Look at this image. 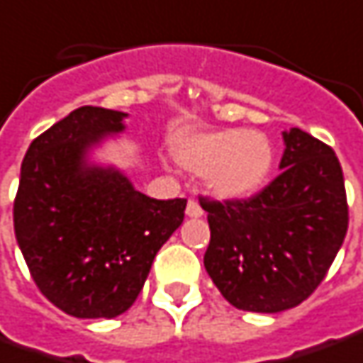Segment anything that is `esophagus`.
Instances as JSON below:
<instances>
[{
    "mask_svg": "<svg viewBox=\"0 0 363 363\" xmlns=\"http://www.w3.org/2000/svg\"><path fill=\"white\" fill-rule=\"evenodd\" d=\"M186 217H191V219L203 217V208H201V205H199L196 201H189V203H186Z\"/></svg>",
    "mask_w": 363,
    "mask_h": 363,
    "instance_id": "obj_1",
    "label": "esophagus"
}]
</instances>
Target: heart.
I'll return each instance as SVG.
<instances>
[{"label": "heart", "mask_w": 363, "mask_h": 363, "mask_svg": "<svg viewBox=\"0 0 363 363\" xmlns=\"http://www.w3.org/2000/svg\"><path fill=\"white\" fill-rule=\"evenodd\" d=\"M174 162L193 174H203L206 191L225 201L255 194L271 174L273 148L255 130L186 132L170 144Z\"/></svg>", "instance_id": "heart-1"}]
</instances>
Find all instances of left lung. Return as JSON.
Segmentation results:
<instances>
[{
	"label": "left lung",
	"mask_w": 363,
	"mask_h": 363,
	"mask_svg": "<svg viewBox=\"0 0 363 363\" xmlns=\"http://www.w3.org/2000/svg\"><path fill=\"white\" fill-rule=\"evenodd\" d=\"M281 174L249 201H206L205 269L243 311L279 313L315 291L347 231L344 172L328 144L283 132Z\"/></svg>",
	"instance_id": "1"
}]
</instances>
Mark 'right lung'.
Returning <instances> with one entry per match:
<instances>
[{"label":"right lung","mask_w":363,"mask_h":363,"mask_svg":"<svg viewBox=\"0 0 363 363\" xmlns=\"http://www.w3.org/2000/svg\"><path fill=\"white\" fill-rule=\"evenodd\" d=\"M126 118L78 108L40 134L21 162L16 239L40 291L74 318L130 309L158 249L184 219V199H150L118 167L96 160Z\"/></svg>","instance_id":"obj_1"}]
</instances>
